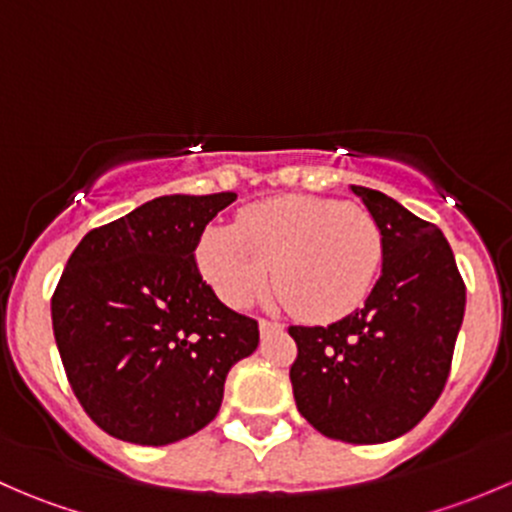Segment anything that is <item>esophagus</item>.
Here are the masks:
<instances>
[{"mask_svg": "<svg viewBox=\"0 0 512 512\" xmlns=\"http://www.w3.org/2000/svg\"><path fill=\"white\" fill-rule=\"evenodd\" d=\"M282 324L275 322V319H260V332L270 334V332H280Z\"/></svg>", "mask_w": 512, "mask_h": 512, "instance_id": "esophagus-1", "label": "esophagus"}]
</instances>
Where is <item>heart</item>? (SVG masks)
<instances>
[{"label": "heart", "instance_id": "1", "mask_svg": "<svg viewBox=\"0 0 512 512\" xmlns=\"http://www.w3.org/2000/svg\"><path fill=\"white\" fill-rule=\"evenodd\" d=\"M381 230L356 205L282 195L240 210L235 227L208 225L195 262L230 307H245L272 282L307 319H337L359 307L381 265Z\"/></svg>", "mask_w": 512, "mask_h": 512}]
</instances>
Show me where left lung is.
<instances>
[{
  "label": "left lung",
  "mask_w": 512,
  "mask_h": 512,
  "mask_svg": "<svg viewBox=\"0 0 512 512\" xmlns=\"http://www.w3.org/2000/svg\"><path fill=\"white\" fill-rule=\"evenodd\" d=\"M376 220L384 267L364 307L329 327H289L299 414L347 443L404 436L441 396L466 312V285L433 223L379 190L352 185Z\"/></svg>",
  "instance_id": "left-lung-1"
}]
</instances>
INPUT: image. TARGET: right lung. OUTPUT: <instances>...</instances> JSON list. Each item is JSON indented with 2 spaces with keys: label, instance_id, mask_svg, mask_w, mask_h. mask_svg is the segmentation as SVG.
<instances>
[{
  "label": "right lung",
  "instance_id": "right-lung-1",
  "mask_svg": "<svg viewBox=\"0 0 512 512\" xmlns=\"http://www.w3.org/2000/svg\"><path fill=\"white\" fill-rule=\"evenodd\" d=\"M235 193L163 195L96 227L71 252L51 324L76 399L138 446L193 436L218 416L225 376L260 342L195 265L205 225Z\"/></svg>",
  "mask_w": 512,
  "mask_h": 512
}]
</instances>
